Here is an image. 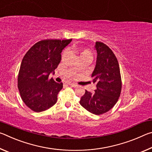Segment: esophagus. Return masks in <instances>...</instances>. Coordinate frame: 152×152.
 Returning a JSON list of instances; mask_svg holds the SVG:
<instances>
[{
  "instance_id": "obj_1",
  "label": "esophagus",
  "mask_w": 152,
  "mask_h": 152,
  "mask_svg": "<svg viewBox=\"0 0 152 152\" xmlns=\"http://www.w3.org/2000/svg\"><path fill=\"white\" fill-rule=\"evenodd\" d=\"M68 85H70V86H72V87H74V88H75V87H76V86H77L76 84H73V83H71V82H69V83H68Z\"/></svg>"
}]
</instances>
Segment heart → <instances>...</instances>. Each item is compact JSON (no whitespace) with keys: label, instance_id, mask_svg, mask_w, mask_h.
<instances>
[{"label":"heart","instance_id":"heart-1","mask_svg":"<svg viewBox=\"0 0 152 152\" xmlns=\"http://www.w3.org/2000/svg\"><path fill=\"white\" fill-rule=\"evenodd\" d=\"M68 51L69 52L71 53H76L78 55L79 58L80 60L83 58H89L92 59V53L91 51L88 50V49H82V48H76L75 46H72L68 49ZM67 55H68V52L67 51H65L62 54V58H65Z\"/></svg>","mask_w":152,"mask_h":152}]
</instances>
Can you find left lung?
I'll return each instance as SVG.
<instances>
[{"mask_svg":"<svg viewBox=\"0 0 152 152\" xmlns=\"http://www.w3.org/2000/svg\"><path fill=\"white\" fill-rule=\"evenodd\" d=\"M97 52L92 82L96 83L94 92L86 91L80 104L88 111L99 115L109 111L117 103L121 91V77L116 56L104 43L96 42Z\"/></svg>","mask_w":152,"mask_h":152,"instance_id":"left-lung-1","label":"left lung"}]
</instances>
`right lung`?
Returning a JSON list of instances; mask_svg holds the SVG:
<instances>
[{
    "instance_id": "right-lung-1",
    "label": "right lung",
    "mask_w": 152,
    "mask_h": 152,
    "mask_svg": "<svg viewBox=\"0 0 152 152\" xmlns=\"http://www.w3.org/2000/svg\"><path fill=\"white\" fill-rule=\"evenodd\" d=\"M72 40H42L33 45L23 58L18 88L23 101L33 111H43L57 102L63 84L49 79V76L54 73L61 61V51Z\"/></svg>"
}]
</instances>
